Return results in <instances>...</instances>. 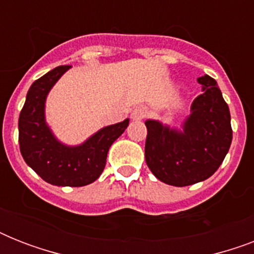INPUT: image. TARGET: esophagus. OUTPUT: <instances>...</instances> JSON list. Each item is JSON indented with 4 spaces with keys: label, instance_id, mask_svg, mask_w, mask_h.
Masks as SVG:
<instances>
[{
    "label": "esophagus",
    "instance_id": "esophagus-1",
    "mask_svg": "<svg viewBox=\"0 0 254 254\" xmlns=\"http://www.w3.org/2000/svg\"><path fill=\"white\" fill-rule=\"evenodd\" d=\"M147 116V109L146 108H143V107H138V108H135L134 111L131 112V120L133 121H141V120H143L145 117Z\"/></svg>",
    "mask_w": 254,
    "mask_h": 254
}]
</instances>
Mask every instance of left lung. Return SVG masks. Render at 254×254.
<instances>
[{
    "mask_svg": "<svg viewBox=\"0 0 254 254\" xmlns=\"http://www.w3.org/2000/svg\"><path fill=\"white\" fill-rule=\"evenodd\" d=\"M203 93L193 100L182 130L147 120L145 159L155 178L185 187L205 181L228 153L232 142L231 113L215 79H197Z\"/></svg>",
    "mask_w": 254,
    "mask_h": 254,
    "instance_id": "8db88e82",
    "label": "left lung"
}]
</instances>
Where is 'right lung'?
<instances>
[{
	"label": "right lung",
	"mask_w": 254,
	"mask_h": 254,
	"mask_svg": "<svg viewBox=\"0 0 254 254\" xmlns=\"http://www.w3.org/2000/svg\"><path fill=\"white\" fill-rule=\"evenodd\" d=\"M71 65H59L30 87L22 108L18 130L19 149L25 162L50 185L81 187L101 175L109 147L129 125V120L100 129L79 146L59 142L46 124L45 103L54 87Z\"/></svg>",
	"instance_id": "add662e5"
}]
</instances>
